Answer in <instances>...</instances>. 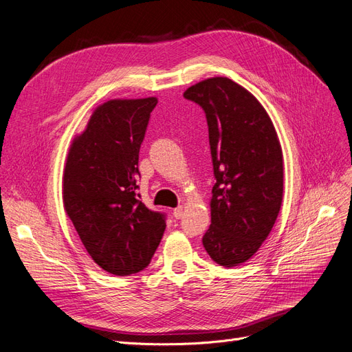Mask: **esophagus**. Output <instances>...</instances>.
<instances>
[{
    "label": "esophagus",
    "instance_id": "1",
    "mask_svg": "<svg viewBox=\"0 0 352 352\" xmlns=\"http://www.w3.org/2000/svg\"><path fill=\"white\" fill-rule=\"evenodd\" d=\"M183 212H184V207L183 206H178V207H175V209L173 210V214H174L175 219H179L181 216H183Z\"/></svg>",
    "mask_w": 352,
    "mask_h": 352
}]
</instances>
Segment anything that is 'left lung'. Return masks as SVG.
Listing matches in <instances>:
<instances>
[{"mask_svg": "<svg viewBox=\"0 0 352 352\" xmlns=\"http://www.w3.org/2000/svg\"><path fill=\"white\" fill-rule=\"evenodd\" d=\"M184 97L206 113L216 178L204 250L219 265L238 267L261 248L281 209L280 139L263 104L226 76L194 84Z\"/></svg>", "mask_w": 352, "mask_h": 352, "instance_id": "1", "label": "left lung"}]
</instances>
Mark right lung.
<instances>
[{
  "mask_svg": "<svg viewBox=\"0 0 352 352\" xmlns=\"http://www.w3.org/2000/svg\"><path fill=\"white\" fill-rule=\"evenodd\" d=\"M158 98H114L91 114L72 139L62 200L87 252L104 271L129 276L145 268L165 230V217L136 194L139 149Z\"/></svg>",
  "mask_w": 352,
  "mask_h": 352,
  "instance_id": "add662e5",
  "label": "right lung"
}]
</instances>
